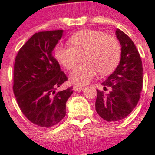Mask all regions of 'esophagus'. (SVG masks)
<instances>
[{
    "label": "esophagus",
    "instance_id": "34e87169",
    "mask_svg": "<svg viewBox=\"0 0 155 155\" xmlns=\"http://www.w3.org/2000/svg\"><path fill=\"white\" fill-rule=\"evenodd\" d=\"M84 89V86H79V85H74L73 86V90L75 91H82V90Z\"/></svg>",
    "mask_w": 155,
    "mask_h": 155
}]
</instances>
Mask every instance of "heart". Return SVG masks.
<instances>
[{"instance_id": "1", "label": "heart", "mask_w": 155, "mask_h": 155, "mask_svg": "<svg viewBox=\"0 0 155 155\" xmlns=\"http://www.w3.org/2000/svg\"><path fill=\"white\" fill-rule=\"evenodd\" d=\"M71 46L58 44L54 49L56 59L67 69H72L84 55L82 64L70 74L71 83L85 85L95 77L98 71L108 75L114 71L120 59L119 41L99 31L84 30L69 38Z\"/></svg>"}]
</instances>
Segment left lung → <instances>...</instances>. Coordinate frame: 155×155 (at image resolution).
I'll use <instances>...</instances> for the list:
<instances>
[{
	"label": "left lung",
	"mask_w": 155,
	"mask_h": 155,
	"mask_svg": "<svg viewBox=\"0 0 155 155\" xmlns=\"http://www.w3.org/2000/svg\"><path fill=\"white\" fill-rule=\"evenodd\" d=\"M116 35L121 46L120 60L115 71L102 83L104 91L97 90L95 110L108 122L125 118L135 109L143 87V65L140 55L132 39L120 29Z\"/></svg>",
	"instance_id": "8db88e82"
}]
</instances>
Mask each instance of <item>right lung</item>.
Listing matches in <instances>:
<instances>
[{
	"label": "right lung",
	"mask_w": 155,
	"mask_h": 155,
	"mask_svg": "<svg viewBox=\"0 0 155 155\" xmlns=\"http://www.w3.org/2000/svg\"><path fill=\"white\" fill-rule=\"evenodd\" d=\"M63 30L35 33L19 49L15 60L13 92L26 117L40 127L50 128L66 114V102L72 87L57 92L67 81L53 50Z\"/></svg>",
	"instance_id": "1"
}]
</instances>
